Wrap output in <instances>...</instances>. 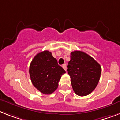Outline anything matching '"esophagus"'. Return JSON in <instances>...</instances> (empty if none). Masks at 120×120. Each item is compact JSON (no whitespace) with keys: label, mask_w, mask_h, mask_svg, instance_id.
<instances>
[{"label":"esophagus","mask_w":120,"mask_h":120,"mask_svg":"<svg viewBox=\"0 0 120 120\" xmlns=\"http://www.w3.org/2000/svg\"><path fill=\"white\" fill-rule=\"evenodd\" d=\"M62 67H63V68L64 69V70L66 71V70H67V67H66V64H65V63H64V64H63V65H62Z\"/></svg>","instance_id":"34e87169"}]
</instances>
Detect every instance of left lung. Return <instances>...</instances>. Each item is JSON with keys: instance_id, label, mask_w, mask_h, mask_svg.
Returning a JSON list of instances; mask_svg holds the SVG:
<instances>
[{"instance_id": "1", "label": "left lung", "mask_w": 120, "mask_h": 120, "mask_svg": "<svg viewBox=\"0 0 120 120\" xmlns=\"http://www.w3.org/2000/svg\"><path fill=\"white\" fill-rule=\"evenodd\" d=\"M68 72L74 92L83 97L89 95L95 89L100 78L101 68L88 54L75 51L71 53Z\"/></svg>"}]
</instances>
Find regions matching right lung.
Here are the masks:
<instances>
[{
	"label": "right lung",
	"mask_w": 120,
	"mask_h": 120,
	"mask_svg": "<svg viewBox=\"0 0 120 120\" xmlns=\"http://www.w3.org/2000/svg\"><path fill=\"white\" fill-rule=\"evenodd\" d=\"M29 72L34 87L41 93L49 95L57 89L61 75L66 72L51 52L44 51L34 57Z\"/></svg>",
	"instance_id": "right-lung-1"
}]
</instances>
